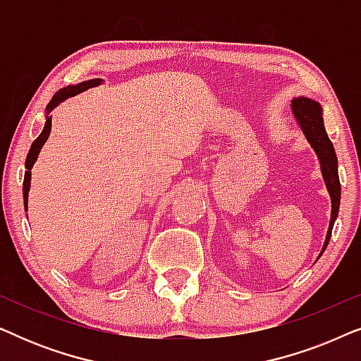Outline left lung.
Instances as JSON below:
<instances>
[{
	"instance_id": "obj_1",
	"label": "left lung",
	"mask_w": 361,
	"mask_h": 361,
	"mask_svg": "<svg viewBox=\"0 0 361 361\" xmlns=\"http://www.w3.org/2000/svg\"><path fill=\"white\" fill-rule=\"evenodd\" d=\"M293 111L298 118L300 128H302L305 137L312 145L314 151L317 152L320 159V167H322L324 180L327 184L330 199H332V219H330V226L327 231V238L322 253L327 248L330 236H332L334 221L338 215L340 207V180L337 171V154H335L332 141L329 140L327 131L324 128L322 110H320L319 103L309 98H294L293 100Z\"/></svg>"
}]
</instances>
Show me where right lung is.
Instances as JSON below:
<instances>
[{"label": "right lung", "instance_id": "add662e5", "mask_svg": "<svg viewBox=\"0 0 361 361\" xmlns=\"http://www.w3.org/2000/svg\"><path fill=\"white\" fill-rule=\"evenodd\" d=\"M100 83V78H93V80H88V82H83V83H78L75 87H67V88H62V90H59L56 95L52 97V100L49 102V110H52L54 106L57 105L59 102L66 100L67 97H73L77 95V93H80L83 90H87V88L90 87H95ZM51 130H52V118H47L46 121V126H44V130L41 135L36 137V141L32 142L31 149L27 152V159H26V174H24V184H23V195H24V207H26L27 210V192H29V185H31V169L34 166V162L37 159V154L39 151H41V147L44 142L47 141L49 135H51Z\"/></svg>", "mask_w": 361, "mask_h": 361}]
</instances>
